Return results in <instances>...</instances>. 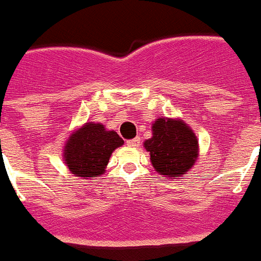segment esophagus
I'll list each match as a JSON object with an SVG mask.
<instances>
[{
	"label": "esophagus",
	"instance_id": "1",
	"mask_svg": "<svg viewBox=\"0 0 261 261\" xmlns=\"http://www.w3.org/2000/svg\"><path fill=\"white\" fill-rule=\"evenodd\" d=\"M127 144L130 146V147H139L141 146V138L137 137L134 139H130V141H127Z\"/></svg>",
	"mask_w": 261,
	"mask_h": 261
}]
</instances>
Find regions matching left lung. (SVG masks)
<instances>
[{"mask_svg":"<svg viewBox=\"0 0 261 261\" xmlns=\"http://www.w3.org/2000/svg\"><path fill=\"white\" fill-rule=\"evenodd\" d=\"M151 163L163 178L185 176L198 158V141L181 120L159 118L152 124V138L144 142Z\"/></svg>","mask_w":261,"mask_h":261,"instance_id":"8db88e82","label":"left lung"}]
</instances>
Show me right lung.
<instances>
[{
	"mask_svg": "<svg viewBox=\"0 0 261 261\" xmlns=\"http://www.w3.org/2000/svg\"><path fill=\"white\" fill-rule=\"evenodd\" d=\"M123 144L115 131H106L103 124L86 123L71 134L65 146V162L75 176L93 178L103 174L110 155Z\"/></svg>",
	"mask_w": 261,
	"mask_h": 261,
	"instance_id": "add662e5",
	"label": "right lung"
}]
</instances>
